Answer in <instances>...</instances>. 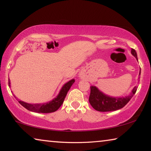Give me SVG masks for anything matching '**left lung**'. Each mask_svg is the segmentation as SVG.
Here are the masks:
<instances>
[{
	"label": "left lung",
	"instance_id": "left-lung-1",
	"mask_svg": "<svg viewBox=\"0 0 151 151\" xmlns=\"http://www.w3.org/2000/svg\"><path fill=\"white\" fill-rule=\"evenodd\" d=\"M131 54L138 60L137 52L131 49ZM140 75V68L139 75ZM140 78V77H139ZM137 90V86H134L129 95L123 97H114L103 93L95 86H91V94L89 96V103L91 105L100 112L114 111L121 109L129 103Z\"/></svg>",
	"mask_w": 151,
	"mask_h": 151
}]
</instances>
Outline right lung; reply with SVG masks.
<instances>
[{
	"label": "right lung",
	"instance_id": "add662e5",
	"mask_svg": "<svg viewBox=\"0 0 151 151\" xmlns=\"http://www.w3.org/2000/svg\"><path fill=\"white\" fill-rule=\"evenodd\" d=\"M75 79L69 81L67 83H65L61 88L59 93L58 95L48 103H37V104H30L25 103L24 101H19V103L23 106L25 109L29 110L30 111L38 112V113H50V112H55L56 111L60 108V106L62 105L64 100H65L66 94L68 91H69L71 86L75 83ZM9 86L11 87V81L9 79ZM16 98V96L14 95Z\"/></svg>",
	"mask_w": 151,
	"mask_h": 151
}]
</instances>
